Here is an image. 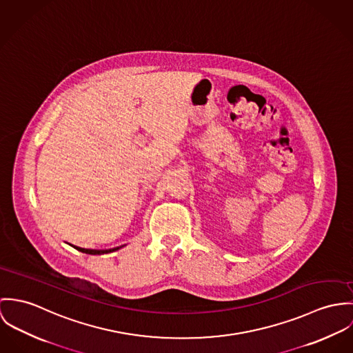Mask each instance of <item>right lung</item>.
<instances>
[{
  "label": "right lung",
  "instance_id": "add662e5",
  "mask_svg": "<svg viewBox=\"0 0 353 353\" xmlns=\"http://www.w3.org/2000/svg\"><path fill=\"white\" fill-rule=\"evenodd\" d=\"M77 250L82 252V253H86V254H104V253H111V252H115L120 249L121 246L119 248H114V249H107V250H93V249H83V248H79V246H74Z\"/></svg>",
  "mask_w": 353,
  "mask_h": 353
}]
</instances>
